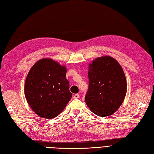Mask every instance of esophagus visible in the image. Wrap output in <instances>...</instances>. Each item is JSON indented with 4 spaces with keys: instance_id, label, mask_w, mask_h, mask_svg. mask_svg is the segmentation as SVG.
<instances>
[{
    "instance_id": "obj_1",
    "label": "esophagus",
    "mask_w": 154,
    "mask_h": 154,
    "mask_svg": "<svg viewBox=\"0 0 154 154\" xmlns=\"http://www.w3.org/2000/svg\"><path fill=\"white\" fill-rule=\"evenodd\" d=\"M73 98L74 99H78V98H79V95L77 94H75V95H74V96H73Z\"/></svg>"
}]
</instances>
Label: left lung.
Wrapping results in <instances>:
<instances>
[{"mask_svg":"<svg viewBox=\"0 0 154 154\" xmlns=\"http://www.w3.org/2000/svg\"><path fill=\"white\" fill-rule=\"evenodd\" d=\"M87 106L99 116L113 115L124 102L127 82L120 63L113 57H98L89 64Z\"/></svg>","mask_w":154,"mask_h":154,"instance_id":"1","label":"left lung"}]
</instances>
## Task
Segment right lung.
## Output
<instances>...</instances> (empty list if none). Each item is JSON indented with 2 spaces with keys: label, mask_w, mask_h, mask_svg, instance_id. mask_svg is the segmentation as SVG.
<instances>
[{
  "label": "right lung",
  "mask_w": 154,
  "mask_h": 154,
  "mask_svg": "<svg viewBox=\"0 0 154 154\" xmlns=\"http://www.w3.org/2000/svg\"><path fill=\"white\" fill-rule=\"evenodd\" d=\"M66 72L65 66L51 59L38 60L30 69L25 83V98L41 117H56L71 99Z\"/></svg>",
  "instance_id": "add662e5"
}]
</instances>
